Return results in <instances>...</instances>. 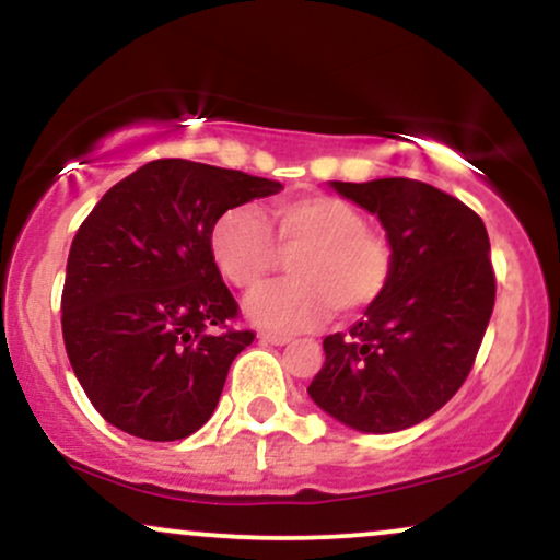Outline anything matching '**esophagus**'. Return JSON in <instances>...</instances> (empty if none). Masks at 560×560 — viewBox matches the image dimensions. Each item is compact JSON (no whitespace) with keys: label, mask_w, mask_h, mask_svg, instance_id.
Masks as SVG:
<instances>
[{"label":"esophagus","mask_w":560,"mask_h":560,"mask_svg":"<svg viewBox=\"0 0 560 560\" xmlns=\"http://www.w3.org/2000/svg\"><path fill=\"white\" fill-rule=\"evenodd\" d=\"M259 340H261V343H269V346L291 343V338H288V335H278V332H259Z\"/></svg>","instance_id":"esophagus-1"}]
</instances>
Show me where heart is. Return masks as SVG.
<instances>
[{"label": "heart", "mask_w": 560, "mask_h": 560, "mask_svg": "<svg viewBox=\"0 0 560 560\" xmlns=\"http://www.w3.org/2000/svg\"><path fill=\"white\" fill-rule=\"evenodd\" d=\"M209 252L238 291L261 288L282 259H291V280L246 301L256 325L280 332L304 330L332 312H366L385 295L396 267L390 243L366 228L364 212L330 194L278 201L267 222L248 207L228 209L212 225Z\"/></svg>", "instance_id": "obj_1"}]
</instances>
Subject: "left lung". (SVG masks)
<instances>
[{"label": "left lung", "mask_w": 560, "mask_h": 560, "mask_svg": "<svg viewBox=\"0 0 560 560\" xmlns=\"http://www.w3.org/2000/svg\"><path fill=\"white\" fill-rule=\"evenodd\" d=\"M332 188L380 217L396 267L348 335H327L308 396L346 427L387 435L443 409L469 377L495 306L490 238L477 212L430 183Z\"/></svg>", "instance_id": "left-lung-1"}]
</instances>
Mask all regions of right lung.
I'll list each match as a JSON object with an SVG mask.
<instances>
[{"label": "right lung", "instance_id": "1", "mask_svg": "<svg viewBox=\"0 0 560 560\" xmlns=\"http://www.w3.org/2000/svg\"><path fill=\"white\" fill-rule=\"evenodd\" d=\"M278 180L188 160H154L112 186L72 238L62 338L94 409L133 438L183 440L217 409L235 330L209 233L217 217L278 194Z\"/></svg>", "mask_w": 560, "mask_h": 560}]
</instances>
